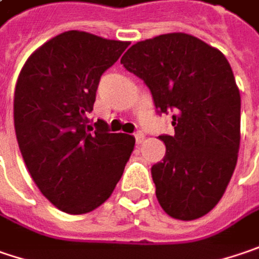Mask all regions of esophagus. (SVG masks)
Returning <instances> with one entry per match:
<instances>
[{"label": "esophagus", "instance_id": "34e87169", "mask_svg": "<svg viewBox=\"0 0 259 259\" xmlns=\"http://www.w3.org/2000/svg\"><path fill=\"white\" fill-rule=\"evenodd\" d=\"M134 137H136V141H137V144H141L143 141H144V138H146V136L141 133V131H138V133H136L134 134Z\"/></svg>", "mask_w": 259, "mask_h": 259}]
</instances>
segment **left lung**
Returning <instances> with one entry per match:
<instances>
[{
  "instance_id": "8db88e82",
  "label": "left lung",
  "mask_w": 259,
  "mask_h": 259,
  "mask_svg": "<svg viewBox=\"0 0 259 259\" xmlns=\"http://www.w3.org/2000/svg\"><path fill=\"white\" fill-rule=\"evenodd\" d=\"M121 64L151 92L156 109L172 113L174 136H160L162 162L151 167L164 213L195 220L223 197L238 162L240 93L226 57L188 33L133 45Z\"/></svg>"
}]
</instances>
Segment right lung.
Masks as SVG:
<instances>
[{
    "instance_id": "1",
    "label": "right lung",
    "mask_w": 259,
    "mask_h": 259,
    "mask_svg": "<svg viewBox=\"0 0 259 259\" xmlns=\"http://www.w3.org/2000/svg\"><path fill=\"white\" fill-rule=\"evenodd\" d=\"M130 42L80 30L49 39L24 62L14 92V130L33 182L61 211L85 214L109 198L136 138L93 128L100 75Z\"/></svg>"
}]
</instances>
